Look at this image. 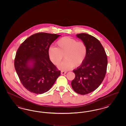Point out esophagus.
I'll return each mask as SVG.
<instances>
[{"instance_id": "obj_1", "label": "esophagus", "mask_w": 126, "mask_h": 126, "mask_svg": "<svg viewBox=\"0 0 126 126\" xmlns=\"http://www.w3.org/2000/svg\"><path fill=\"white\" fill-rule=\"evenodd\" d=\"M66 73V71H61V75H65Z\"/></svg>"}]
</instances>
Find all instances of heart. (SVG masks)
<instances>
[{
  "mask_svg": "<svg viewBox=\"0 0 126 126\" xmlns=\"http://www.w3.org/2000/svg\"><path fill=\"white\" fill-rule=\"evenodd\" d=\"M57 48L50 47L48 49V55L54 65H58L63 59L64 61L59 68L63 70H69L74 66L78 67L85 60L87 55V47L83 42L78 41L69 37H64L56 43Z\"/></svg>",
  "mask_w": 126,
  "mask_h": 126,
  "instance_id": "b5f03b06",
  "label": "heart"
}]
</instances>
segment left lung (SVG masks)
Returning a JSON list of instances; mask_svg holds the SVG:
<instances>
[{"instance_id":"left-lung-1","label":"left lung","mask_w":126,"mask_h":126,"mask_svg":"<svg viewBox=\"0 0 126 126\" xmlns=\"http://www.w3.org/2000/svg\"><path fill=\"white\" fill-rule=\"evenodd\" d=\"M77 37L87 47V55L83 63L74 70L75 78L71 82L75 92L84 95L96 90L105 78L108 64L107 57L101 42L87 33H80Z\"/></svg>"}]
</instances>
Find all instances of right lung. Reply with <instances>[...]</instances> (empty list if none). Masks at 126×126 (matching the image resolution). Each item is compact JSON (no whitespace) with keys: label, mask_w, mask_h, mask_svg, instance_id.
I'll list each match as a JSON object with an SVG mask.
<instances>
[{"label":"right lung","mask_w":126,"mask_h":126,"mask_svg":"<svg viewBox=\"0 0 126 126\" xmlns=\"http://www.w3.org/2000/svg\"><path fill=\"white\" fill-rule=\"evenodd\" d=\"M61 35L39 32L28 38L20 46L15 67L24 87L36 94L47 92L60 75L50 60L48 49Z\"/></svg>","instance_id":"obj_1"}]
</instances>
